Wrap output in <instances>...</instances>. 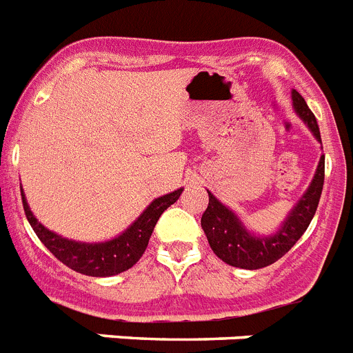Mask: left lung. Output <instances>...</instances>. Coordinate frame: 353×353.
I'll return each instance as SVG.
<instances>
[{"instance_id": "left-lung-1", "label": "left lung", "mask_w": 353, "mask_h": 353, "mask_svg": "<svg viewBox=\"0 0 353 353\" xmlns=\"http://www.w3.org/2000/svg\"><path fill=\"white\" fill-rule=\"evenodd\" d=\"M292 99L293 108L299 113V117L307 123L311 132L314 134V138L322 143L320 129H318L313 111L307 108L301 93L295 92V90L292 92ZM323 176H325V155L320 157L310 189L305 191L301 201L295 205L281 230L276 235L265 236V239L251 235L242 226L239 217L230 208L224 207L212 192H208V207L201 215V228L207 235L212 251L228 265L239 267V269L256 270L276 263L295 245V242L304 235V232L310 226L318 208L320 196H322Z\"/></svg>"}]
</instances>
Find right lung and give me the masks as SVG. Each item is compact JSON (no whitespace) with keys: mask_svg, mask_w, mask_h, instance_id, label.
<instances>
[{"mask_svg":"<svg viewBox=\"0 0 353 353\" xmlns=\"http://www.w3.org/2000/svg\"><path fill=\"white\" fill-rule=\"evenodd\" d=\"M182 191L183 189H179V191L170 192V194L161 196L152 201L148 208L134 221L132 226L127 228V232L113 240L101 242V244H84V242L63 239V236L49 232L48 228H43L35 219V215L31 214L23 191H21V196H23L24 214H26L33 232L61 263L67 265L68 269L84 274V276L108 277L125 272L132 265L138 263L148 245V240L161 214L180 198Z\"/></svg>","mask_w":353,"mask_h":353,"instance_id":"obj_1","label":"right lung"}]
</instances>
